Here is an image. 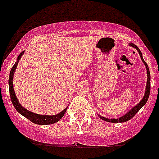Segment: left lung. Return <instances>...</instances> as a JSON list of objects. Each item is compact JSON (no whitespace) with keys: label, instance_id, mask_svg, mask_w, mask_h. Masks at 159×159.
<instances>
[{"label":"left lung","instance_id":"8db88e82","mask_svg":"<svg viewBox=\"0 0 159 159\" xmlns=\"http://www.w3.org/2000/svg\"><path fill=\"white\" fill-rule=\"evenodd\" d=\"M129 46L132 47V48H134L137 50L138 53L140 55V57H141V61L145 65V68H146V70H147V82H146V87H145V94H144L143 98L140 101V102H138L136 106H134L131 110H129L126 114H125L123 116L120 117V118L117 119H109V118H106V117H103L102 116H100V115H98V117H100V119H102L103 120L107 121V122H111V123H123V122H126V121L129 120H131L136 114H137L138 111H140V109L144 106V105L147 102L148 98H149V96H150V69H149V67H148L147 64L145 63V61H144L143 57H142V54H141V52L140 51V49L138 48V47L136 46L134 43H129Z\"/></svg>","mask_w":159,"mask_h":159}]
</instances>
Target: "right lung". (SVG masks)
Wrapping results in <instances>:
<instances>
[{
    "instance_id": "obj_1",
    "label": "right lung",
    "mask_w": 159,
    "mask_h": 159,
    "mask_svg": "<svg viewBox=\"0 0 159 159\" xmlns=\"http://www.w3.org/2000/svg\"><path fill=\"white\" fill-rule=\"evenodd\" d=\"M24 54V52L20 53V55L17 58V61L15 62V64L14 65V66L12 67L11 70H10V73H9V94H10V98H11L12 103L14 105V107H15V109L17 110L18 113L23 116L24 117H26V119H28L29 120L31 121L32 123L34 124H36V125H52L54 123L58 122V121L61 120L62 117L64 116V115L65 114V111L67 110V107L64 109L62 111H61L60 113L57 115H53V116H48V115H39L36 114V113L28 111L27 109H26L24 107H22L21 105L19 102H18V98L16 97L15 92H14V84H13V79H14V73H15V70L17 69V66H18V63L19 62L21 57H22V55Z\"/></svg>"
}]
</instances>
